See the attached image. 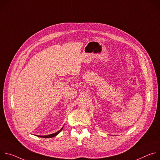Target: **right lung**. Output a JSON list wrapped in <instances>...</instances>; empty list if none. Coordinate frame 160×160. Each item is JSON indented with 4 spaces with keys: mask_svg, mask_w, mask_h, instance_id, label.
I'll return each mask as SVG.
<instances>
[{
    "mask_svg": "<svg viewBox=\"0 0 160 160\" xmlns=\"http://www.w3.org/2000/svg\"><path fill=\"white\" fill-rule=\"evenodd\" d=\"M62 128L61 129H60L59 131H58L56 133H52V134H50V135H37L38 137H40V138H53V137L54 136H56L62 130Z\"/></svg>",
    "mask_w": 160,
    "mask_h": 160,
    "instance_id": "1",
    "label": "right lung"
}]
</instances>
